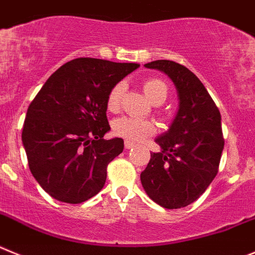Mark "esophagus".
I'll list each match as a JSON object with an SVG mask.
<instances>
[{
    "mask_svg": "<svg viewBox=\"0 0 255 255\" xmlns=\"http://www.w3.org/2000/svg\"><path fill=\"white\" fill-rule=\"evenodd\" d=\"M125 147L127 148V150H129V148L134 147V143H132V142H129V141H126L125 142Z\"/></svg>",
    "mask_w": 255,
    "mask_h": 255,
    "instance_id": "esophagus-1",
    "label": "esophagus"
}]
</instances>
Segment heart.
<instances>
[{
    "instance_id": "obj_1",
    "label": "heart",
    "mask_w": 255,
    "mask_h": 255,
    "mask_svg": "<svg viewBox=\"0 0 255 255\" xmlns=\"http://www.w3.org/2000/svg\"><path fill=\"white\" fill-rule=\"evenodd\" d=\"M142 88L146 95L155 104H161L167 96V86L162 80L157 77H148L143 80ZM125 82H117L111 89L107 98L108 111L117 112L121 107L122 96L125 93ZM113 132L116 136L122 137L129 142H139L148 138L156 132V127L152 122L146 119L133 118V117H121L113 122Z\"/></svg>"
}]
</instances>
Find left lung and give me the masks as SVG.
<instances>
[{
	"instance_id": "left-lung-1",
	"label": "left lung",
	"mask_w": 255,
	"mask_h": 255,
	"mask_svg": "<svg viewBox=\"0 0 255 255\" xmlns=\"http://www.w3.org/2000/svg\"><path fill=\"white\" fill-rule=\"evenodd\" d=\"M144 67L165 72L179 96L175 119L156 138L160 152L151 153L141 173L147 196L164 208H182L203 194L219 173L224 150L221 114L198 77L185 66L160 59Z\"/></svg>"
}]
</instances>
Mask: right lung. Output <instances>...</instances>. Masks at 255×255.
Masks as SVG:
<instances>
[{
    "mask_svg": "<svg viewBox=\"0 0 255 255\" xmlns=\"http://www.w3.org/2000/svg\"><path fill=\"white\" fill-rule=\"evenodd\" d=\"M138 66L72 59L36 94L27 108L21 138L29 169L50 197L76 205L104 187L108 164L125 147L122 138H103L111 129L108 94Z\"/></svg>",
    "mask_w": 255,
    "mask_h": 255,
    "instance_id": "obj_1",
    "label": "right lung"
}]
</instances>
